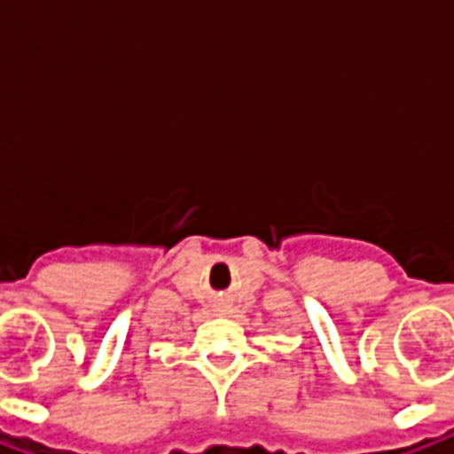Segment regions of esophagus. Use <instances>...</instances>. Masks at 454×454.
Listing matches in <instances>:
<instances>
[{"label": "esophagus", "mask_w": 454, "mask_h": 454, "mask_svg": "<svg viewBox=\"0 0 454 454\" xmlns=\"http://www.w3.org/2000/svg\"><path fill=\"white\" fill-rule=\"evenodd\" d=\"M214 311H216V314H223V311H228V304L226 301H216V304H214Z\"/></svg>", "instance_id": "obj_1"}]
</instances>
